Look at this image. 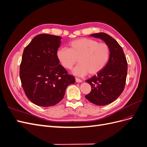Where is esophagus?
Returning a JSON list of instances; mask_svg holds the SVG:
<instances>
[{"instance_id":"esophagus-1","label":"esophagus","mask_w":147,"mask_h":147,"mask_svg":"<svg viewBox=\"0 0 147 147\" xmlns=\"http://www.w3.org/2000/svg\"><path fill=\"white\" fill-rule=\"evenodd\" d=\"M75 82H76L77 83H82V80L81 79H80L78 78H75Z\"/></svg>"}]
</instances>
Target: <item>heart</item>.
Wrapping results in <instances>:
<instances>
[{
    "instance_id": "1",
    "label": "heart",
    "mask_w": 147,
    "mask_h": 147,
    "mask_svg": "<svg viewBox=\"0 0 147 147\" xmlns=\"http://www.w3.org/2000/svg\"><path fill=\"white\" fill-rule=\"evenodd\" d=\"M69 46V49L59 48L56 56L61 64L67 69L72 68L78 59L79 64L72 70V73L77 76H84L88 73L91 75L99 73L109 59V45L96 40L78 38L70 42Z\"/></svg>"
}]
</instances>
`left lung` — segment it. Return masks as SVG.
I'll use <instances>...</instances> for the list:
<instances>
[{"mask_svg": "<svg viewBox=\"0 0 147 147\" xmlns=\"http://www.w3.org/2000/svg\"><path fill=\"white\" fill-rule=\"evenodd\" d=\"M90 36L102 40L110 48V57L105 67L86 82L91 91L85 96L92 104L105 105L112 103L121 94L125 86L127 63L124 51L119 43L110 35L104 32Z\"/></svg>", "mask_w": 147, "mask_h": 147, "instance_id": "left-lung-1", "label": "left lung"}]
</instances>
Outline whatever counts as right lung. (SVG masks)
Here are the masks:
<instances>
[{
    "label": "right lung",
    "mask_w": 147,
    "mask_h": 147,
    "mask_svg": "<svg viewBox=\"0 0 147 147\" xmlns=\"http://www.w3.org/2000/svg\"><path fill=\"white\" fill-rule=\"evenodd\" d=\"M62 37L41 34L35 36L23 51L20 79L25 94L35 105L53 106L59 102L67 87L75 79L59 64L56 56Z\"/></svg>",
    "instance_id": "obj_1"
}]
</instances>
